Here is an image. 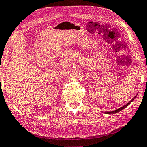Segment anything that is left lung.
Masks as SVG:
<instances>
[{
  "instance_id": "obj_1",
  "label": "left lung",
  "mask_w": 147,
  "mask_h": 147,
  "mask_svg": "<svg viewBox=\"0 0 147 147\" xmlns=\"http://www.w3.org/2000/svg\"><path fill=\"white\" fill-rule=\"evenodd\" d=\"M136 96H137V95H136ZM136 96H135V97H133V99H132L131 100V101L129 102V103H127V104H126V105H124V106H123V107H120V108H119V109H117V110L113 111H105V112H104V113H106V114H111V113H113H113H118V112H119V111H121V110H123V109H125V107H127V106H128V105H129V104H130V103H131V102H132V101H133V100L135 99V97H136Z\"/></svg>"
}]
</instances>
